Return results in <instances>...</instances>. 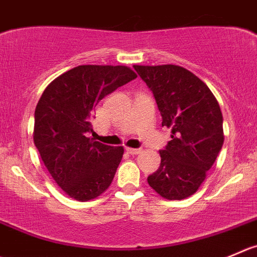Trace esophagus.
<instances>
[{"label": "esophagus", "instance_id": "obj_1", "mask_svg": "<svg viewBox=\"0 0 257 257\" xmlns=\"http://www.w3.org/2000/svg\"><path fill=\"white\" fill-rule=\"evenodd\" d=\"M125 151L128 152L129 154H133V156H136V154L141 153L142 149H138V148H125Z\"/></svg>", "mask_w": 257, "mask_h": 257}]
</instances>
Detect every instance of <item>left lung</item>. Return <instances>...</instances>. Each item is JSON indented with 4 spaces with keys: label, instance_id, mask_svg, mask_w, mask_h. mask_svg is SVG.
Returning a JSON list of instances; mask_svg holds the SVG:
<instances>
[{
    "label": "left lung",
    "instance_id": "obj_1",
    "mask_svg": "<svg viewBox=\"0 0 257 257\" xmlns=\"http://www.w3.org/2000/svg\"><path fill=\"white\" fill-rule=\"evenodd\" d=\"M153 93L162 126L171 141L161 154V166L148 177L154 191L167 200L189 197L205 181L223 144V118L208 86L177 65H134Z\"/></svg>",
    "mask_w": 257,
    "mask_h": 257
}]
</instances>
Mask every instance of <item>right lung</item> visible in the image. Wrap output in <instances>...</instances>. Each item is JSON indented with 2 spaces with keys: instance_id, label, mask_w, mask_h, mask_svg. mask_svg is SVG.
I'll return each instance as SVG.
<instances>
[{
  "instance_id": "obj_1",
  "label": "right lung",
  "mask_w": 257,
  "mask_h": 257,
  "mask_svg": "<svg viewBox=\"0 0 257 257\" xmlns=\"http://www.w3.org/2000/svg\"><path fill=\"white\" fill-rule=\"evenodd\" d=\"M136 78L126 66L80 65L42 93L35 110V146L57 186L74 200H93L110 186L124 149L88 138L90 120L104 96Z\"/></svg>"
}]
</instances>
